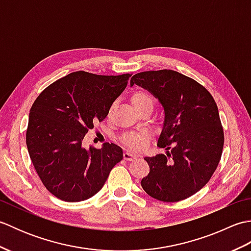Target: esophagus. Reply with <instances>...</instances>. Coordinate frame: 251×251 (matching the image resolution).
Wrapping results in <instances>:
<instances>
[{
	"label": "esophagus",
	"instance_id": "1",
	"mask_svg": "<svg viewBox=\"0 0 251 251\" xmlns=\"http://www.w3.org/2000/svg\"><path fill=\"white\" fill-rule=\"evenodd\" d=\"M123 156H124V159H126V161H132V159L136 158L135 154H132V153H130L128 151L124 152V155H123Z\"/></svg>",
	"mask_w": 251,
	"mask_h": 251
}]
</instances>
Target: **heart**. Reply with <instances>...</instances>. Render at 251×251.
Here are the masks:
<instances>
[{
	"label": "heart",
	"mask_w": 251,
	"mask_h": 251,
	"mask_svg": "<svg viewBox=\"0 0 251 251\" xmlns=\"http://www.w3.org/2000/svg\"><path fill=\"white\" fill-rule=\"evenodd\" d=\"M131 102L137 111L142 108H147V106L153 108L154 98L148 90L139 89L132 94ZM148 137L149 135L146 131H134L126 134L123 137V142L131 149H140L145 146L146 141L148 140Z\"/></svg>",
	"instance_id": "obj_1"
}]
</instances>
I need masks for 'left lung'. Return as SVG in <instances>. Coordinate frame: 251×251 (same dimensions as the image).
<instances>
[{
	"instance_id": "1",
	"label": "left lung",
	"mask_w": 251,
	"mask_h": 251,
	"mask_svg": "<svg viewBox=\"0 0 251 251\" xmlns=\"http://www.w3.org/2000/svg\"><path fill=\"white\" fill-rule=\"evenodd\" d=\"M135 84L163 105L157 146L167 150L145 157L150 173L141 186L162 201L188 199L206 185L220 162L225 135L216 101L202 85L174 70L137 73L130 79V86Z\"/></svg>"
}]
</instances>
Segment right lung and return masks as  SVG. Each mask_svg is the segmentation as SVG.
I'll return each mask as SVG.
<instances>
[{
  "label": "right lung",
  "instance_id": "right-lung-1",
  "mask_svg": "<svg viewBox=\"0 0 251 251\" xmlns=\"http://www.w3.org/2000/svg\"><path fill=\"white\" fill-rule=\"evenodd\" d=\"M130 75L73 72L46 87L32 104L26 148L41 181L58 199H90L123 159L114 143L85 149L82 141L96 122L105 119Z\"/></svg>",
  "mask_w": 251,
  "mask_h": 251
}]
</instances>
